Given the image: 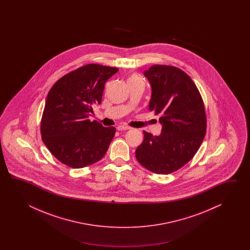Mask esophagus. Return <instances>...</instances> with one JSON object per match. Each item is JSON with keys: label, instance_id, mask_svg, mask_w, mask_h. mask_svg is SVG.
I'll list each match as a JSON object with an SVG mask.
<instances>
[{"label": "esophagus", "instance_id": "1", "mask_svg": "<svg viewBox=\"0 0 250 250\" xmlns=\"http://www.w3.org/2000/svg\"><path fill=\"white\" fill-rule=\"evenodd\" d=\"M131 127L126 126V125H119L117 127L118 130L122 131V130H127V129H130Z\"/></svg>", "mask_w": 250, "mask_h": 250}]
</instances>
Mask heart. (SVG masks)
<instances>
[{
  "label": "heart",
  "instance_id": "heart-1",
  "mask_svg": "<svg viewBox=\"0 0 250 250\" xmlns=\"http://www.w3.org/2000/svg\"><path fill=\"white\" fill-rule=\"evenodd\" d=\"M138 80H142L140 79V77H138V75L133 74L128 78L127 82L128 83H131V82H135V81H138Z\"/></svg>",
  "mask_w": 250,
  "mask_h": 250
}]
</instances>
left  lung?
Masks as SVG:
<instances>
[{
    "label": "left lung",
    "instance_id": "obj_1",
    "mask_svg": "<svg viewBox=\"0 0 250 250\" xmlns=\"http://www.w3.org/2000/svg\"><path fill=\"white\" fill-rule=\"evenodd\" d=\"M152 86L149 110L159 115L160 136L143 131L136 157L146 169L170 174L194 157L207 132L202 96L191 78L170 65H153L144 72Z\"/></svg>",
    "mask_w": 250,
    "mask_h": 250
}]
</instances>
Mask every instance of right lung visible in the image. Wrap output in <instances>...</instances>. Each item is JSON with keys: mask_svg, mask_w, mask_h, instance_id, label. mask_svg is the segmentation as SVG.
Here are the masks:
<instances>
[{"mask_svg": "<svg viewBox=\"0 0 250 250\" xmlns=\"http://www.w3.org/2000/svg\"><path fill=\"white\" fill-rule=\"evenodd\" d=\"M119 69L86 64L64 75L48 93L41 119L42 142L55 158L80 169L101 160L116 128L88 119L100 104L104 84Z\"/></svg>", "mask_w": 250, "mask_h": 250, "instance_id": "right-lung-1", "label": "right lung"}]
</instances>
